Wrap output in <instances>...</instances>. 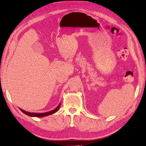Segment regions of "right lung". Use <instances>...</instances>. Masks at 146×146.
Instances as JSON below:
<instances>
[{
  "mask_svg": "<svg viewBox=\"0 0 146 146\" xmlns=\"http://www.w3.org/2000/svg\"><path fill=\"white\" fill-rule=\"evenodd\" d=\"M60 106H61V103H59L58 106L53 110H51L50 111H48V112L46 113H30V112H27V111H24L21 108H19L20 110L22 111V113H23L25 114L31 116V117H45L49 115H51L52 114L55 113L56 111H58V110L60 108Z\"/></svg>",
  "mask_w": 146,
  "mask_h": 146,
  "instance_id": "obj_1",
  "label": "right lung"
}]
</instances>
